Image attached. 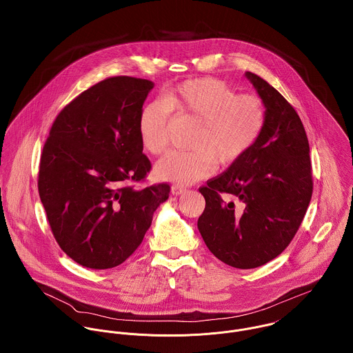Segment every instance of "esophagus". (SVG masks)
I'll use <instances>...</instances> for the list:
<instances>
[{
    "mask_svg": "<svg viewBox=\"0 0 353 353\" xmlns=\"http://www.w3.org/2000/svg\"><path fill=\"white\" fill-rule=\"evenodd\" d=\"M188 190H186V188H183V186H178V185H174L172 188H171V193L174 194V196H179V194H183V193H186Z\"/></svg>",
    "mask_w": 353,
    "mask_h": 353,
    "instance_id": "34e87169",
    "label": "esophagus"
}]
</instances>
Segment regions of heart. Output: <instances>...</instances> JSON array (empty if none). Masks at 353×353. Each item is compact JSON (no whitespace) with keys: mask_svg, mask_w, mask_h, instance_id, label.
I'll return each instance as SVG.
<instances>
[{"mask_svg":"<svg viewBox=\"0 0 353 353\" xmlns=\"http://www.w3.org/2000/svg\"><path fill=\"white\" fill-rule=\"evenodd\" d=\"M170 112L197 121L192 151H171L154 165L161 181L188 185L209 176L216 163L230 165L252 150L265 125V107L254 95H236L224 83L203 77L167 90L161 101L145 103L139 136L145 151L159 154L168 144Z\"/></svg>","mask_w":353,"mask_h":353,"instance_id":"obj_1","label":"heart"}]
</instances>
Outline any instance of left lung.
<instances>
[{
    "mask_svg": "<svg viewBox=\"0 0 353 353\" xmlns=\"http://www.w3.org/2000/svg\"><path fill=\"white\" fill-rule=\"evenodd\" d=\"M265 105V125L245 156L200 188L205 209L199 231L210 252L238 269H252L284 252L298 232L312 194L310 145L285 98L245 73ZM228 194L240 202H224Z\"/></svg>",
    "mask_w": 353,
    "mask_h": 353,
    "instance_id": "8db88e82",
    "label": "left lung"
}]
</instances>
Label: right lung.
Wrapping results in <instances>:
<instances>
[{"mask_svg": "<svg viewBox=\"0 0 353 353\" xmlns=\"http://www.w3.org/2000/svg\"><path fill=\"white\" fill-rule=\"evenodd\" d=\"M153 83L117 76L58 114L41 156L38 189L51 232L74 262L110 269L141 245L170 185L136 190L151 170L139 115Z\"/></svg>", "mask_w": 353, "mask_h": 353, "instance_id": "1", "label": "right lung"}]
</instances>
